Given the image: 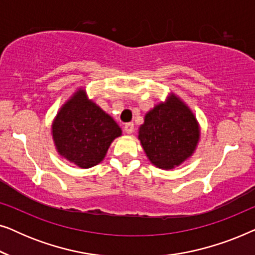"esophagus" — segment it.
I'll return each mask as SVG.
<instances>
[{"instance_id": "esophagus-1", "label": "esophagus", "mask_w": 255, "mask_h": 255, "mask_svg": "<svg viewBox=\"0 0 255 255\" xmlns=\"http://www.w3.org/2000/svg\"><path fill=\"white\" fill-rule=\"evenodd\" d=\"M133 128H134L133 123H127L124 125V131L127 132V133H132V132H133Z\"/></svg>"}]
</instances>
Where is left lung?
Instances as JSON below:
<instances>
[{
  "instance_id": "8db88e82",
  "label": "left lung",
  "mask_w": 255,
  "mask_h": 255,
  "mask_svg": "<svg viewBox=\"0 0 255 255\" xmlns=\"http://www.w3.org/2000/svg\"><path fill=\"white\" fill-rule=\"evenodd\" d=\"M198 138L200 130L194 115L177 97L153 108L139 128L146 155L162 169H172L189 158Z\"/></svg>"
}]
</instances>
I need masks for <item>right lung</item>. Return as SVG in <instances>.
I'll use <instances>...</instances> for the list:
<instances>
[{
    "mask_svg": "<svg viewBox=\"0 0 255 255\" xmlns=\"http://www.w3.org/2000/svg\"><path fill=\"white\" fill-rule=\"evenodd\" d=\"M58 152L81 168L102 161L115 138L122 134L113 118L79 90L59 111L52 125Z\"/></svg>",
    "mask_w": 255,
    "mask_h": 255,
    "instance_id": "add662e5",
    "label": "right lung"
}]
</instances>
